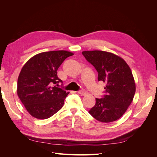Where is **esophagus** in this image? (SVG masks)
Masks as SVG:
<instances>
[{
	"instance_id": "34e87169",
	"label": "esophagus",
	"mask_w": 157,
	"mask_h": 157,
	"mask_svg": "<svg viewBox=\"0 0 157 157\" xmlns=\"http://www.w3.org/2000/svg\"><path fill=\"white\" fill-rule=\"evenodd\" d=\"M78 93L79 94L81 95V96H84V95H86L88 94V92L86 91V90H80L78 92Z\"/></svg>"
}]
</instances>
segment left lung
<instances>
[{"label": "left lung", "mask_w": 157, "mask_h": 157, "mask_svg": "<svg viewBox=\"0 0 157 157\" xmlns=\"http://www.w3.org/2000/svg\"><path fill=\"white\" fill-rule=\"evenodd\" d=\"M98 73V81L106 82L105 94L96 98V104L88 113L102 122L120 118L131 104L136 92L132 71L126 61L110 52L94 50L82 52Z\"/></svg>", "instance_id": "1"}]
</instances>
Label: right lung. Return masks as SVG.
I'll use <instances>...</instances> for the list:
<instances>
[{"label":"right lung","mask_w":157,"mask_h":157,"mask_svg":"<svg viewBox=\"0 0 157 157\" xmlns=\"http://www.w3.org/2000/svg\"><path fill=\"white\" fill-rule=\"evenodd\" d=\"M73 55L65 50L42 52L33 56L21 69L17 79V96L32 117L46 119L62 108L69 92L58 87L63 82L57 71Z\"/></svg>","instance_id":"obj_1"}]
</instances>
